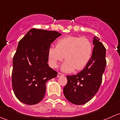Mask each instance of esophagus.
<instances>
[{
    "instance_id": "esophagus-1",
    "label": "esophagus",
    "mask_w": 120,
    "mask_h": 120,
    "mask_svg": "<svg viewBox=\"0 0 120 120\" xmlns=\"http://www.w3.org/2000/svg\"><path fill=\"white\" fill-rule=\"evenodd\" d=\"M63 76H64V74H63L60 73V72H58V74H57V77H63Z\"/></svg>"
}]
</instances>
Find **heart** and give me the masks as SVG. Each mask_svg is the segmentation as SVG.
<instances>
[{"label": "heart", "mask_w": 120, "mask_h": 120, "mask_svg": "<svg viewBox=\"0 0 120 120\" xmlns=\"http://www.w3.org/2000/svg\"><path fill=\"white\" fill-rule=\"evenodd\" d=\"M93 53V45L88 39L84 37L68 35L57 41L56 46H51L48 51L49 66L57 67L59 63L64 58L66 61L61 66L64 72H71L75 68H84L90 61Z\"/></svg>", "instance_id": "obj_1"}]
</instances>
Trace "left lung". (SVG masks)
<instances>
[{"instance_id": "1", "label": "left lung", "mask_w": 120, "mask_h": 120, "mask_svg": "<svg viewBox=\"0 0 120 120\" xmlns=\"http://www.w3.org/2000/svg\"><path fill=\"white\" fill-rule=\"evenodd\" d=\"M95 36L92 57L85 67L77 75H67L63 89L64 96L70 102L82 105L91 100L98 92L106 66V49Z\"/></svg>"}]
</instances>
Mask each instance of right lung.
<instances>
[{"label": "right lung", "mask_w": 120, "mask_h": 120, "mask_svg": "<svg viewBox=\"0 0 120 120\" xmlns=\"http://www.w3.org/2000/svg\"><path fill=\"white\" fill-rule=\"evenodd\" d=\"M61 34L57 31L31 29L18 44L13 60L12 86L16 98L28 105L43 99L46 83L57 72L48 65V51Z\"/></svg>", "instance_id": "1"}]
</instances>
